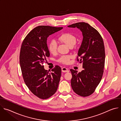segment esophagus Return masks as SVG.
Listing matches in <instances>:
<instances>
[{"instance_id":"obj_1","label":"esophagus","mask_w":121,"mask_h":121,"mask_svg":"<svg viewBox=\"0 0 121 121\" xmlns=\"http://www.w3.org/2000/svg\"><path fill=\"white\" fill-rule=\"evenodd\" d=\"M62 71L63 72H69V70L65 67H63L62 68Z\"/></svg>"}]
</instances>
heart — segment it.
I'll list each match as a JSON object with an SVG mask.
<instances>
[{"label":"heart","instance_id":"obj_1","mask_svg":"<svg viewBox=\"0 0 121 121\" xmlns=\"http://www.w3.org/2000/svg\"><path fill=\"white\" fill-rule=\"evenodd\" d=\"M59 40L70 47H72L76 44L77 41L76 37L74 34L69 32L62 34L59 37ZM57 46L58 43L54 39L51 40L48 44V50L52 54H55L57 51ZM71 58V55H63L58 59V61L64 64H68L70 63Z\"/></svg>","mask_w":121,"mask_h":121}]
</instances>
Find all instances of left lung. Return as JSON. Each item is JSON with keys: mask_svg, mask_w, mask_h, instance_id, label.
I'll return each instance as SVG.
<instances>
[{"mask_svg": "<svg viewBox=\"0 0 121 121\" xmlns=\"http://www.w3.org/2000/svg\"><path fill=\"white\" fill-rule=\"evenodd\" d=\"M77 27L83 36L77 60L83 63L81 72L71 69V87L74 91L82 97L91 95L102 78L105 64V48L102 38L95 28L86 22H78L68 26Z\"/></svg>", "mask_w": 121, "mask_h": 121, "instance_id": "8db88e82", "label": "left lung"}]
</instances>
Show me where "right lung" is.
<instances>
[{"label":"right lung","instance_id":"1","mask_svg":"<svg viewBox=\"0 0 121 121\" xmlns=\"http://www.w3.org/2000/svg\"><path fill=\"white\" fill-rule=\"evenodd\" d=\"M63 29L39 26L31 30L23 40L20 51V63L25 84L30 91L41 99H47L56 91L61 76L58 65L50 71L45 70L43 63L50 52L48 37Z\"/></svg>","mask_w":121,"mask_h":121}]
</instances>
